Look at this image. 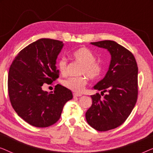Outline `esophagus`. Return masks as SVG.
<instances>
[{
  "instance_id": "34e87169",
  "label": "esophagus",
  "mask_w": 153,
  "mask_h": 153,
  "mask_svg": "<svg viewBox=\"0 0 153 153\" xmlns=\"http://www.w3.org/2000/svg\"><path fill=\"white\" fill-rule=\"evenodd\" d=\"M73 95H74V97H81V95H82V94L81 93H74L73 94Z\"/></svg>"
}]
</instances>
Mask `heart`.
Wrapping results in <instances>:
<instances>
[{"mask_svg":"<svg viewBox=\"0 0 153 153\" xmlns=\"http://www.w3.org/2000/svg\"><path fill=\"white\" fill-rule=\"evenodd\" d=\"M72 58L75 61L81 64L79 70V74H86L90 79H94L100 76L102 72V67L100 62L95 61V56L93 52L85 47L76 49L72 53ZM58 68L62 74L68 72V60L65 58H62L58 62ZM87 77L85 75L78 76L69 77L63 81L62 84L67 88L74 92L80 93L84 89L87 84Z\"/></svg>","mask_w":153,"mask_h":153,"instance_id":"1","label":"heart"}]
</instances>
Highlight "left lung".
<instances>
[{
    "mask_svg": "<svg viewBox=\"0 0 153 153\" xmlns=\"http://www.w3.org/2000/svg\"><path fill=\"white\" fill-rule=\"evenodd\" d=\"M91 45L107 50L111 61L105 76L93 88L101 91L91 95L92 106L85 113L87 123L97 131L120 126L134 107L138 95V68L134 56L116 42L104 40Z\"/></svg>",
    "mask_w": 153,
    "mask_h": 153,
    "instance_id": "left-lung-1",
    "label": "left lung"
}]
</instances>
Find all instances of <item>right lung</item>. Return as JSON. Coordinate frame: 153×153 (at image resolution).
<instances>
[{
    "instance_id": "1",
    "label": "right lung",
    "mask_w": 153,
    "mask_h": 153,
    "mask_svg": "<svg viewBox=\"0 0 153 153\" xmlns=\"http://www.w3.org/2000/svg\"><path fill=\"white\" fill-rule=\"evenodd\" d=\"M62 42L42 38L23 49L14 58L8 74V93L14 111L28 124L47 127L59 120L65 104L72 100V91L62 85L55 91L42 90L58 78L56 59Z\"/></svg>"
}]
</instances>
